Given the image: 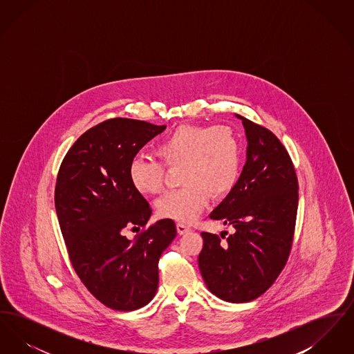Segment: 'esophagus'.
Here are the masks:
<instances>
[{
    "label": "esophagus",
    "instance_id": "obj_1",
    "mask_svg": "<svg viewBox=\"0 0 354 354\" xmlns=\"http://www.w3.org/2000/svg\"><path fill=\"white\" fill-rule=\"evenodd\" d=\"M176 230H178V234H179V235H185V234L191 231V228L187 227L183 223H178V224H176Z\"/></svg>",
    "mask_w": 354,
    "mask_h": 354
}]
</instances>
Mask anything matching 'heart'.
<instances>
[{
    "mask_svg": "<svg viewBox=\"0 0 354 354\" xmlns=\"http://www.w3.org/2000/svg\"><path fill=\"white\" fill-rule=\"evenodd\" d=\"M155 155L169 169L180 167L179 183L183 185L158 201L159 216L191 223L201 215L209 195L221 198L235 187L241 146L228 126L182 124L156 145ZM161 164L147 158L131 162L129 176L139 194L162 191L166 169Z\"/></svg>",
    "mask_w": 354,
    "mask_h": 354,
    "instance_id": "heart-1",
    "label": "heart"
}]
</instances>
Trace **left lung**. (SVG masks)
I'll return each instance as SVG.
<instances>
[{"instance_id": "left-lung-1", "label": "left lung", "mask_w": 354, "mask_h": 354, "mask_svg": "<svg viewBox=\"0 0 354 354\" xmlns=\"http://www.w3.org/2000/svg\"><path fill=\"white\" fill-rule=\"evenodd\" d=\"M247 162L235 187L209 218L235 228L219 237L202 232L198 263L207 288L228 303L261 296L284 270L292 250L299 182L289 153L264 126L241 115ZM227 235V232H225Z\"/></svg>"}]
</instances>
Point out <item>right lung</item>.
<instances>
[{"label": "right lung", "mask_w": 354, "mask_h": 354, "mask_svg": "<svg viewBox=\"0 0 354 354\" xmlns=\"http://www.w3.org/2000/svg\"><path fill=\"white\" fill-rule=\"evenodd\" d=\"M165 129L107 119L75 140L58 171L54 203L71 266L87 290L115 310L151 301L159 257L176 236L171 219L146 228L151 208L129 176L135 155ZM140 226L133 241L124 236L126 229Z\"/></svg>", "instance_id": "right-lung-1"}]
</instances>
